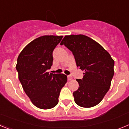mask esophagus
Here are the masks:
<instances>
[{"label": "esophagus", "mask_w": 129, "mask_h": 129, "mask_svg": "<svg viewBox=\"0 0 129 129\" xmlns=\"http://www.w3.org/2000/svg\"><path fill=\"white\" fill-rule=\"evenodd\" d=\"M68 79L69 81H71L72 79H73V77H72V76H68Z\"/></svg>", "instance_id": "esophagus-1"}]
</instances>
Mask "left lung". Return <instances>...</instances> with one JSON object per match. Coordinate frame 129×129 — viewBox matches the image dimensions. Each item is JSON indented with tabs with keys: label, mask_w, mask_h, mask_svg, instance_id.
<instances>
[{
	"label": "left lung",
	"mask_w": 129,
	"mask_h": 129,
	"mask_svg": "<svg viewBox=\"0 0 129 129\" xmlns=\"http://www.w3.org/2000/svg\"><path fill=\"white\" fill-rule=\"evenodd\" d=\"M62 44L72 52L77 67L85 71L82 79H76L79 88L73 93L75 102L85 108L97 105L110 88L114 61L103 46L86 35H65Z\"/></svg>",
	"instance_id": "1"
}]
</instances>
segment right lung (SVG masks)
I'll return each mask as SVG.
<instances>
[{
  "label": "right lung",
  "instance_id": "1",
  "mask_svg": "<svg viewBox=\"0 0 129 129\" xmlns=\"http://www.w3.org/2000/svg\"><path fill=\"white\" fill-rule=\"evenodd\" d=\"M63 36L43 35L27 44L17 59L19 79L31 103L41 109H50L59 102L61 90L67 82L63 74H51L52 52Z\"/></svg>",
  "mask_w": 129,
  "mask_h": 129
}]
</instances>
